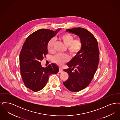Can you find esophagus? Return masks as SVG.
I'll return each mask as SVG.
<instances>
[{
    "label": "esophagus",
    "instance_id": "34e87169",
    "mask_svg": "<svg viewBox=\"0 0 120 120\" xmlns=\"http://www.w3.org/2000/svg\"><path fill=\"white\" fill-rule=\"evenodd\" d=\"M63 71V69L62 68H61V67H60L59 68V71H58V72L59 73H62V72Z\"/></svg>",
    "mask_w": 120,
    "mask_h": 120
}]
</instances>
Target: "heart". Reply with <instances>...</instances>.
<instances>
[{
	"mask_svg": "<svg viewBox=\"0 0 120 120\" xmlns=\"http://www.w3.org/2000/svg\"><path fill=\"white\" fill-rule=\"evenodd\" d=\"M60 39L64 44L67 46L68 51L73 56L76 54L81 50L83 43L80 39H74V36L72 34L66 33L63 34L60 36ZM55 39L52 38L48 43L47 48L49 51L51 52H54ZM52 61L58 65H62L69 60V57L67 54H58L52 57Z\"/></svg>",
	"mask_w": 120,
	"mask_h": 120,
	"instance_id": "obj_1",
	"label": "heart"
}]
</instances>
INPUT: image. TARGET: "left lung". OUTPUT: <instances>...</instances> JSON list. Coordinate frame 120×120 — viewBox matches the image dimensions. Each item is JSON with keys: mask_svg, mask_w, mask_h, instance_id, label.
<instances>
[{"mask_svg": "<svg viewBox=\"0 0 120 120\" xmlns=\"http://www.w3.org/2000/svg\"><path fill=\"white\" fill-rule=\"evenodd\" d=\"M66 31L79 36L83 46L67 63L69 68L64 69L69 78L63 85L71 91H80L89 86L98 68L99 61L98 44L93 34L86 29H69Z\"/></svg>", "mask_w": 120, "mask_h": 120, "instance_id": "obj_1", "label": "left lung"}]
</instances>
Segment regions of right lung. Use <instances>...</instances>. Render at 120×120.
Wrapping results in <instances>:
<instances>
[{"label": "right lung", "instance_id": "right-lung-1", "mask_svg": "<svg viewBox=\"0 0 120 120\" xmlns=\"http://www.w3.org/2000/svg\"><path fill=\"white\" fill-rule=\"evenodd\" d=\"M55 31L41 29L30 34L23 44L19 59L20 71L26 86L34 92L38 91L45 87L49 76L56 74L59 68L54 63L45 68L40 61L48 54V43L60 30Z\"/></svg>", "mask_w": 120, "mask_h": 120}]
</instances>
